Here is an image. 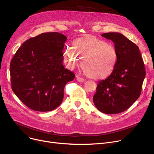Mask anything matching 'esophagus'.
<instances>
[{"label": "esophagus", "mask_w": 154, "mask_h": 154, "mask_svg": "<svg viewBox=\"0 0 154 154\" xmlns=\"http://www.w3.org/2000/svg\"><path fill=\"white\" fill-rule=\"evenodd\" d=\"M76 79H77V80L78 82H84L85 81V79H84V78H82V77H79V76H76Z\"/></svg>", "instance_id": "esophagus-1"}]
</instances>
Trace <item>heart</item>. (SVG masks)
<instances>
[{"mask_svg":"<svg viewBox=\"0 0 154 154\" xmlns=\"http://www.w3.org/2000/svg\"><path fill=\"white\" fill-rule=\"evenodd\" d=\"M63 57L69 67L74 68L82 60V67L87 76L94 79L108 77L114 71L118 59L116 47L106 40L87 35L67 46Z\"/></svg>","mask_w":154,"mask_h":154,"instance_id":"obj_1","label":"heart"}]
</instances>
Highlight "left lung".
Segmentation results:
<instances>
[{
  "label": "left lung",
  "instance_id": "left-lung-1",
  "mask_svg": "<svg viewBox=\"0 0 154 154\" xmlns=\"http://www.w3.org/2000/svg\"><path fill=\"white\" fill-rule=\"evenodd\" d=\"M102 36L115 44L118 59L112 74L97 86L93 102L104 114H119L130 107L140 95L145 66L139 48L124 35L108 32Z\"/></svg>",
  "mask_w": 154,
  "mask_h": 154
}]
</instances>
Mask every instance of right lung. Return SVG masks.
<instances>
[{
	"label": "right lung",
	"mask_w": 154,
	"mask_h": 154,
	"mask_svg": "<svg viewBox=\"0 0 154 154\" xmlns=\"http://www.w3.org/2000/svg\"><path fill=\"white\" fill-rule=\"evenodd\" d=\"M67 38L59 32L42 33L23 42L12 59V89L29 109L47 112L62 103L65 85L75 76L62 64Z\"/></svg>",
	"instance_id": "add662e5"
}]
</instances>
